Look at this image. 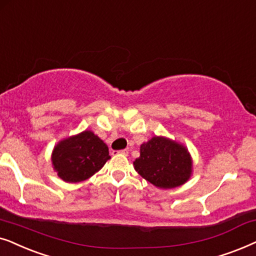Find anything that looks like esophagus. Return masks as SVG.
<instances>
[{
    "label": "esophagus",
    "instance_id": "1",
    "mask_svg": "<svg viewBox=\"0 0 256 256\" xmlns=\"http://www.w3.org/2000/svg\"><path fill=\"white\" fill-rule=\"evenodd\" d=\"M117 153H119V154H122V156H128V150H122V151H118Z\"/></svg>",
    "mask_w": 256,
    "mask_h": 256
}]
</instances>
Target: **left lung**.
<instances>
[{
	"instance_id": "1",
	"label": "left lung",
	"mask_w": 256,
	"mask_h": 256,
	"mask_svg": "<svg viewBox=\"0 0 256 256\" xmlns=\"http://www.w3.org/2000/svg\"><path fill=\"white\" fill-rule=\"evenodd\" d=\"M134 170L159 188L182 186L192 176L193 162L185 146L165 137H153L140 145Z\"/></svg>"
}]
</instances>
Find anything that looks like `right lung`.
I'll return each mask as SVG.
<instances>
[{
  "instance_id": "add662e5",
  "label": "right lung",
  "mask_w": 256,
  "mask_h": 256,
  "mask_svg": "<svg viewBox=\"0 0 256 256\" xmlns=\"http://www.w3.org/2000/svg\"><path fill=\"white\" fill-rule=\"evenodd\" d=\"M110 158L108 145L92 131L85 130L54 146L51 162L64 182H80L100 171Z\"/></svg>"
}]
</instances>
